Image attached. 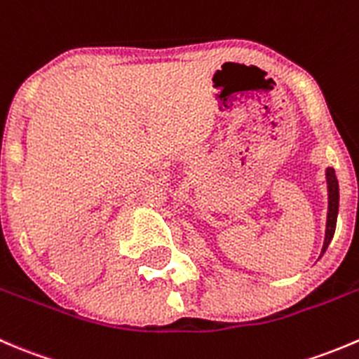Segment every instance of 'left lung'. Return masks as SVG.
Returning a JSON list of instances; mask_svg holds the SVG:
<instances>
[{"instance_id": "obj_1", "label": "left lung", "mask_w": 359, "mask_h": 359, "mask_svg": "<svg viewBox=\"0 0 359 359\" xmlns=\"http://www.w3.org/2000/svg\"><path fill=\"white\" fill-rule=\"evenodd\" d=\"M326 187H328V215H326L325 243H323L321 257L325 255V251L328 250L330 243H332L337 226V216H339V181H337L335 169L333 168L326 169Z\"/></svg>"}]
</instances>
